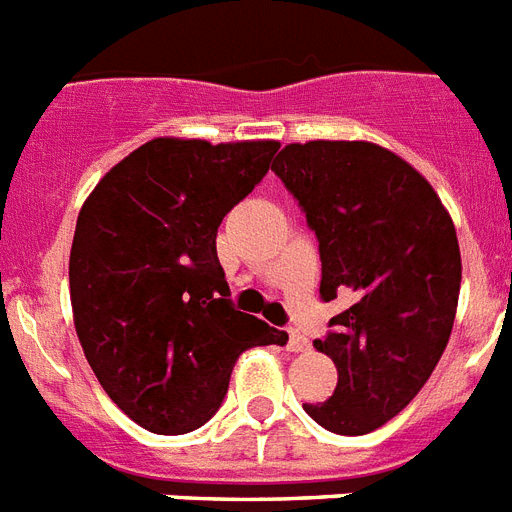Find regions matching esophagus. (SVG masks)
Instances as JSON below:
<instances>
[{"label": "esophagus", "instance_id": "esophagus-1", "mask_svg": "<svg viewBox=\"0 0 512 512\" xmlns=\"http://www.w3.org/2000/svg\"><path fill=\"white\" fill-rule=\"evenodd\" d=\"M309 349V338L301 333H296V330H290L288 333V351H306Z\"/></svg>", "mask_w": 512, "mask_h": 512}]
</instances>
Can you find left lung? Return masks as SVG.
Segmentation results:
<instances>
[{"mask_svg":"<svg viewBox=\"0 0 512 512\" xmlns=\"http://www.w3.org/2000/svg\"><path fill=\"white\" fill-rule=\"evenodd\" d=\"M272 171L320 243V296L349 298L314 349L335 362L330 399L306 415L362 436L418 396L447 349L460 296V245L433 187L372 142L285 145Z\"/></svg>","mask_w":512,"mask_h":512,"instance_id":"left-lung-1","label":"left lung"}]
</instances>
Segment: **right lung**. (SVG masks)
Wrapping results in <instances>:
<instances>
[{
  "instance_id": "add662e5",
  "label": "right lung",
  "mask_w": 512,
  "mask_h": 512,
  "mask_svg": "<svg viewBox=\"0 0 512 512\" xmlns=\"http://www.w3.org/2000/svg\"><path fill=\"white\" fill-rule=\"evenodd\" d=\"M280 142L158 137L81 206L71 306L105 394L137 425L190 433L222 407L232 367L288 333L237 312L216 256L219 224L269 171Z\"/></svg>"
}]
</instances>
